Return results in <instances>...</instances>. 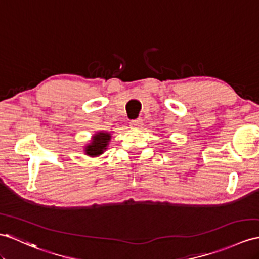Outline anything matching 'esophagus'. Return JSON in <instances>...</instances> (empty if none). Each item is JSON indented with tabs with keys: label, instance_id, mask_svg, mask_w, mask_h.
<instances>
[{
	"label": "esophagus",
	"instance_id": "obj_1",
	"mask_svg": "<svg viewBox=\"0 0 259 259\" xmlns=\"http://www.w3.org/2000/svg\"><path fill=\"white\" fill-rule=\"evenodd\" d=\"M130 125L133 128H140V127H142V126H143V119L141 117H138L136 119H132Z\"/></svg>",
	"mask_w": 259,
	"mask_h": 259
}]
</instances>
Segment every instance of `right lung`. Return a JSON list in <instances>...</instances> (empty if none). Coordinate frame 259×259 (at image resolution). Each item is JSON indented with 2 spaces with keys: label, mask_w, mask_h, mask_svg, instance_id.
<instances>
[{
  "label": "right lung",
  "mask_w": 259,
  "mask_h": 259,
  "mask_svg": "<svg viewBox=\"0 0 259 259\" xmlns=\"http://www.w3.org/2000/svg\"><path fill=\"white\" fill-rule=\"evenodd\" d=\"M110 141L111 134L106 133V132H99V133L94 134L92 136L90 144H88L84 148L85 155L97 157L101 154H103V151L108 147Z\"/></svg>",
  "instance_id": "1"
}]
</instances>
